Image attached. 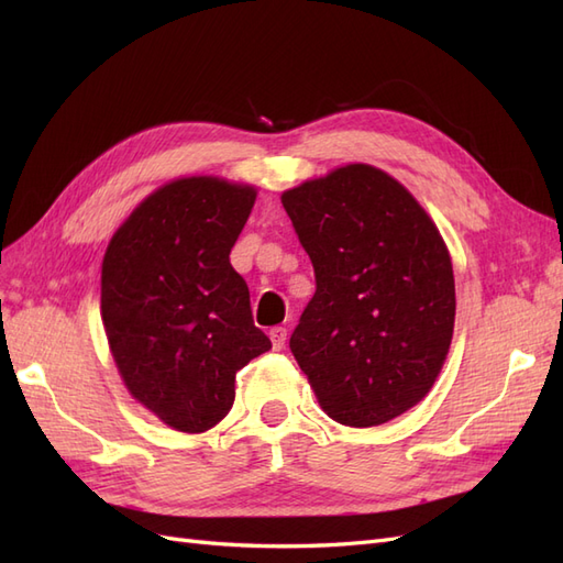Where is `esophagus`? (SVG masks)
<instances>
[{
  "label": "esophagus",
  "mask_w": 563,
  "mask_h": 563,
  "mask_svg": "<svg viewBox=\"0 0 563 563\" xmlns=\"http://www.w3.org/2000/svg\"><path fill=\"white\" fill-rule=\"evenodd\" d=\"M268 336H271V342H273V349L280 351L285 346V342H287V330L280 328V325L278 328H271Z\"/></svg>",
  "instance_id": "1"
}]
</instances>
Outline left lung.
<instances>
[{
  "label": "left lung",
  "instance_id": "left-lung-1",
  "mask_svg": "<svg viewBox=\"0 0 563 563\" xmlns=\"http://www.w3.org/2000/svg\"><path fill=\"white\" fill-rule=\"evenodd\" d=\"M316 292L290 336L323 410L346 427L406 412L437 382L455 325V278L439 229L371 165L283 192Z\"/></svg>",
  "mask_w": 563,
  "mask_h": 563
}]
</instances>
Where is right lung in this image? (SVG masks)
<instances>
[{"instance_id": "add662e5", "label": "right lung", "mask_w": 563, "mask_h": 563, "mask_svg": "<svg viewBox=\"0 0 563 563\" xmlns=\"http://www.w3.org/2000/svg\"><path fill=\"white\" fill-rule=\"evenodd\" d=\"M254 198L214 176L167 184L103 256L101 318L118 371L139 404L186 433L221 422L235 373L271 349L229 260Z\"/></svg>"}]
</instances>
